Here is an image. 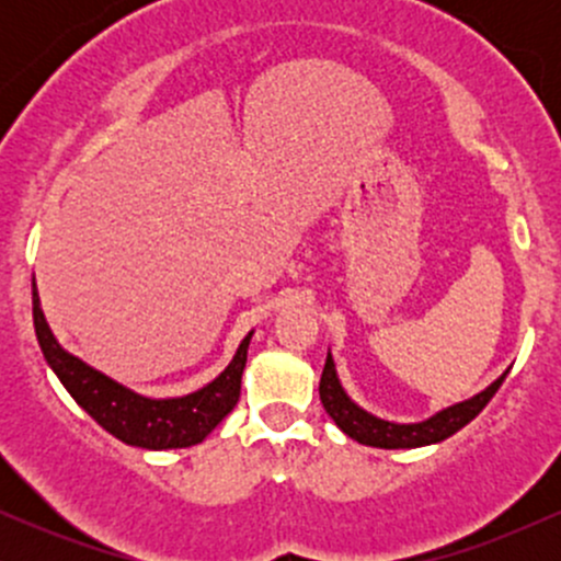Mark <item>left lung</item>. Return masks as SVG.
Segmentation results:
<instances>
[{
	"mask_svg": "<svg viewBox=\"0 0 561 561\" xmlns=\"http://www.w3.org/2000/svg\"><path fill=\"white\" fill-rule=\"evenodd\" d=\"M508 371H504L493 385H488L485 390L478 392L469 401L454 403L448 409L437 411L435 416L424 422H414V424H398V422H388L379 420V416L364 411L362 405H356L351 401V396L343 390L337 379V369H334L332 353H327V364L324 371H321V382H319V398L324 403V411L332 416L334 424L347 437L353 440L364 443V446H375V448H420V446H433V443H440L450 437L454 433H459L465 424H469L474 416L485 409L488 401L495 396V390L501 388Z\"/></svg>",
	"mask_w": 561,
	"mask_h": 561,
	"instance_id": "8db88e82",
	"label": "left lung"
}]
</instances>
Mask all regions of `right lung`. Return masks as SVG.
I'll list each match as a JSON object with an SVG mask.
<instances>
[{"instance_id": "add662e5", "label": "right lung", "mask_w": 561, "mask_h": 561, "mask_svg": "<svg viewBox=\"0 0 561 561\" xmlns=\"http://www.w3.org/2000/svg\"><path fill=\"white\" fill-rule=\"evenodd\" d=\"M31 295H34L36 340L47 364L53 366L73 401L102 430L124 440L126 446L150 450L197 446L240 401L242 371L248 364V345L253 332H248V337L237 347L227 369L205 388L182 398H145L92 369L81 358L70 356L66 347L57 343L44 319L36 282H31Z\"/></svg>"}]
</instances>
